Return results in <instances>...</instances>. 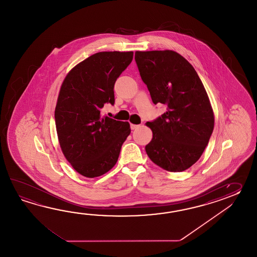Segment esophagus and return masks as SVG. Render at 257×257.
<instances>
[{"instance_id":"1","label":"esophagus","mask_w":257,"mask_h":257,"mask_svg":"<svg viewBox=\"0 0 257 257\" xmlns=\"http://www.w3.org/2000/svg\"><path fill=\"white\" fill-rule=\"evenodd\" d=\"M140 126V125H135V124H131V130H136Z\"/></svg>"}]
</instances>
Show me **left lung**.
<instances>
[{
  "label": "left lung",
  "mask_w": 257,
  "mask_h": 257,
  "mask_svg": "<svg viewBox=\"0 0 257 257\" xmlns=\"http://www.w3.org/2000/svg\"><path fill=\"white\" fill-rule=\"evenodd\" d=\"M142 81L154 104L167 111L147 122L153 139L145 150L149 158L169 172H183L202 155L214 128L208 93L194 67L173 50L136 51Z\"/></svg>",
  "instance_id": "left-lung-1"
}]
</instances>
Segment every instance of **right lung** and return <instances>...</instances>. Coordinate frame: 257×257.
<instances>
[{"label": "right lung", "instance_id": "obj_1", "mask_svg": "<svg viewBox=\"0 0 257 257\" xmlns=\"http://www.w3.org/2000/svg\"><path fill=\"white\" fill-rule=\"evenodd\" d=\"M133 52L104 51L82 60L66 75L55 108L61 151L73 169L88 178L107 173L131 134L128 122L101 116L115 103L114 85L131 64Z\"/></svg>", "mask_w": 257, "mask_h": 257}]
</instances>
